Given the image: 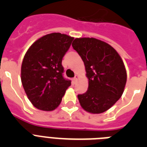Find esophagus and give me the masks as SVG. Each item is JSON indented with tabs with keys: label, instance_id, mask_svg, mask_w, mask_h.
Returning <instances> with one entry per match:
<instances>
[{
	"label": "esophagus",
	"instance_id": "1",
	"mask_svg": "<svg viewBox=\"0 0 147 147\" xmlns=\"http://www.w3.org/2000/svg\"><path fill=\"white\" fill-rule=\"evenodd\" d=\"M78 79H79V76H78V75H76V76H75V77L73 79V80H74V82H76L78 80Z\"/></svg>",
	"mask_w": 147,
	"mask_h": 147
}]
</instances>
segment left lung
Instances as JSON below:
<instances>
[{
	"label": "left lung",
	"mask_w": 147,
	"mask_h": 147,
	"mask_svg": "<svg viewBox=\"0 0 147 147\" xmlns=\"http://www.w3.org/2000/svg\"><path fill=\"white\" fill-rule=\"evenodd\" d=\"M72 46L84 62L88 89L78 95L85 111L98 114L107 111L123 94L127 71L121 58L113 48L96 38H76Z\"/></svg>",
	"instance_id": "1"
}]
</instances>
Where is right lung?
Segmentation results:
<instances>
[{
	"label": "right lung",
	"mask_w": 147,
	"mask_h": 147,
	"mask_svg": "<svg viewBox=\"0 0 147 147\" xmlns=\"http://www.w3.org/2000/svg\"><path fill=\"white\" fill-rule=\"evenodd\" d=\"M73 40L64 34H49L36 40L26 53L21 65L22 85L36 108L55 110L71 85V80L62 75V60Z\"/></svg>",
	"instance_id": "right-lung-1"
}]
</instances>
